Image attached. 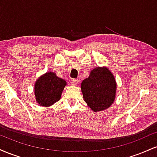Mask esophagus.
Segmentation results:
<instances>
[{
  "label": "esophagus",
  "mask_w": 157,
  "mask_h": 157,
  "mask_svg": "<svg viewBox=\"0 0 157 157\" xmlns=\"http://www.w3.org/2000/svg\"><path fill=\"white\" fill-rule=\"evenodd\" d=\"M78 82H79L78 79H73V80H71V84H72L73 86H77V85L78 84Z\"/></svg>",
  "instance_id": "obj_1"
}]
</instances>
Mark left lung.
I'll return each mask as SVG.
<instances>
[{
  "mask_svg": "<svg viewBox=\"0 0 157 157\" xmlns=\"http://www.w3.org/2000/svg\"><path fill=\"white\" fill-rule=\"evenodd\" d=\"M81 91L84 101L92 111H102L113 104L116 98L117 82L105 66L93 68L89 77L82 80Z\"/></svg>",
  "mask_w": 157,
  "mask_h": 157,
  "instance_id": "8db88e82",
  "label": "left lung"
}]
</instances>
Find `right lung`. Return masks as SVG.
Instances as JSON below:
<instances>
[{
  "instance_id": "obj_1",
  "label": "right lung",
  "mask_w": 157,
  "mask_h": 157,
  "mask_svg": "<svg viewBox=\"0 0 157 157\" xmlns=\"http://www.w3.org/2000/svg\"><path fill=\"white\" fill-rule=\"evenodd\" d=\"M66 81L58 77L56 73L48 71L37 78L35 83V100L40 105L48 107L59 101Z\"/></svg>"
}]
</instances>
